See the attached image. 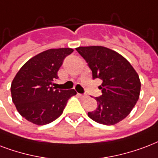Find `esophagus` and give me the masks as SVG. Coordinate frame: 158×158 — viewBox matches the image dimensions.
Here are the masks:
<instances>
[{
	"mask_svg": "<svg viewBox=\"0 0 158 158\" xmlns=\"http://www.w3.org/2000/svg\"><path fill=\"white\" fill-rule=\"evenodd\" d=\"M78 95H79V96H80L81 98H82V99L87 98V95H86V94H78Z\"/></svg>",
	"mask_w": 158,
	"mask_h": 158,
	"instance_id": "1",
	"label": "esophagus"
}]
</instances>
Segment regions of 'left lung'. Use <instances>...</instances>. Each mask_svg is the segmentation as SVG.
Returning <instances> with one entry per match:
<instances>
[{
  "label": "left lung",
  "instance_id": "8db88e82",
  "mask_svg": "<svg viewBox=\"0 0 158 158\" xmlns=\"http://www.w3.org/2000/svg\"><path fill=\"white\" fill-rule=\"evenodd\" d=\"M92 72L93 79L103 81L102 95L96 97V110L88 112L92 120L113 125L126 118L139 98L141 82L136 71L114 50L102 46L77 48Z\"/></svg>",
  "mask_w": 158,
  "mask_h": 158
}]
</instances>
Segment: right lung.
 I'll list each match as a JSON object with an SVG mask.
<instances>
[{"label": "right lung", "mask_w": 158, "mask_h": 158, "mask_svg": "<svg viewBox=\"0 0 158 158\" xmlns=\"http://www.w3.org/2000/svg\"><path fill=\"white\" fill-rule=\"evenodd\" d=\"M73 48H53L33 57L17 73L10 91L17 110L29 122L44 125L57 119L75 90H55L52 82Z\"/></svg>", "instance_id": "right-lung-1"}]
</instances>
